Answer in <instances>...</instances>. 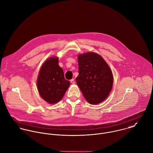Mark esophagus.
Segmentation results:
<instances>
[{"label":"esophagus","instance_id":"obj_1","mask_svg":"<svg viewBox=\"0 0 153 153\" xmlns=\"http://www.w3.org/2000/svg\"><path fill=\"white\" fill-rule=\"evenodd\" d=\"M71 84H75V79H72L71 80Z\"/></svg>","mask_w":153,"mask_h":153}]
</instances>
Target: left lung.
I'll use <instances>...</instances> for the list:
<instances>
[{"label": "left lung", "mask_w": 153, "mask_h": 153, "mask_svg": "<svg viewBox=\"0 0 153 153\" xmlns=\"http://www.w3.org/2000/svg\"><path fill=\"white\" fill-rule=\"evenodd\" d=\"M79 75L76 82L87 101L91 104L103 102L111 90L112 72L100 55L94 52L78 57Z\"/></svg>", "instance_id": "left-lung-1"}]
</instances>
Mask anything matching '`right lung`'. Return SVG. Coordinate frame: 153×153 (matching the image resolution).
Wrapping results in <instances>:
<instances>
[{"mask_svg": "<svg viewBox=\"0 0 153 153\" xmlns=\"http://www.w3.org/2000/svg\"><path fill=\"white\" fill-rule=\"evenodd\" d=\"M41 97L49 104L59 102L70 85L64 78V72L59 65L58 57H51L42 65L37 81Z\"/></svg>", "mask_w": 153, "mask_h": 153, "instance_id": "right-lung-1", "label": "right lung"}]
</instances>
